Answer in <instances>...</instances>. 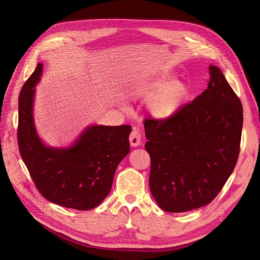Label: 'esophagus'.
Wrapping results in <instances>:
<instances>
[{"mask_svg": "<svg viewBox=\"0 0 260 260\" xmlns=\"http://www.w3.org/2000/svg\"><path fill=\"white\" fill-rule=\"evenodd\" d=\"M129 143L133 147H138L141 145V135L138 131H133L129 135Z\"/></svg>", "mask_w": 260, "mask_h": 260, "instance_id": "1", "label": "esophagus"}]
</instances>
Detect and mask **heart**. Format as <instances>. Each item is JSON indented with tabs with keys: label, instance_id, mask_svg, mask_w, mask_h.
I'll return each instance as SVG.
<instances>
[{
	"label": "heart",
	"instance_id": "obj_1",
	"mask_svg": "<svg viewBox=\"0 0 260 260\" xmlns=\"http://www.w3.org/2000/svg\"><path fill=\"white\" fill-rule=\"evenodd\" d=\"M189 93V86L183 81H174L172 74L137 81L128 89V95L133 99H149L148 111L158 120H169L177 115L186 104Z\"/></svg>",
	"mask_w": 260,
	"mask_h": 260
}]
</instances>
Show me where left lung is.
I'll list each match as a JSON object with an SVG mask.
<instances>
[{"label": "left lung", "mask_w": 260, "mask_h": 260, "mask_svg": "<svg viewBox=\"0 0 260 260\" xmlns=\"http://www.w3.org/2000/svg\"><path fill=\"white\" fill-rule=\"evenodd\" d=\"M208 88L169 120L146 119L150 190L167 212L210 204L232 175L240 153L243 107L221 70L209 67Z\"/></svg>", "instance_id": "left-lung-1"}]
</instances>
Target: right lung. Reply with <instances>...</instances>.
<instances>
[{"label":"right lung","instance_id":"1","mask_svg":"<svg viewBox=\"0 0 260 260\" xmlns=\"http://www.w3.org/2000/svg\"><path fill=\"white\" fill-rule=\"evenodd\" d=\"M43 63L21 88L18 99L17 140L21 158L37 189L49 202L87 211L99 206L112 187L119 162L129 152V125H89L70 147L46 146L36 131L35 86Z\"/></svg>","mask_w":260,"mask_h":260}]
</instances>
